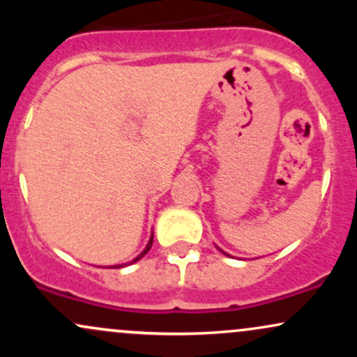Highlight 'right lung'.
I'll return each mask as SVG.
<instances>
[{
	"label": "right lung",
	"instance_id": "right-lung-1",
	"mask_svg": "<svg viewBox=\"0 0 357 357\" xmlns=\"http://www.w3.org/2000/svg\"><path fill=\"white\" fill-rule=\"evenodd\" d=\"M151 247H153V236H151V240H149V243H147V247H146V248H144V252H142V253H141V255H139V257H137V258H134V260H132V261H130V264H134V261H137V260H141V258H142V257H144V255H146V253H147V252H149V248H151ZM119 267H124V265H117V267H116V268H119Z\"/></svg>",
	"mask_w": 357,
	"mask_h": 357
}]
</instances>
